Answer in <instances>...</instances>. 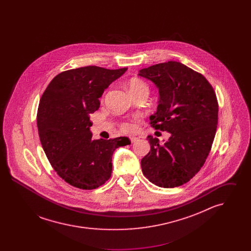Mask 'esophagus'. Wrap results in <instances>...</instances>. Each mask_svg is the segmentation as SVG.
I'll return each mask as SVG.
<instances>
[{"label": "esophagus", "instance_id": "esophagus-1", "mask_svg": "<svg viewBox=\"0 0 251 251\" xmlns=\"http://www.w3.org/2000/svg\"><path fill=\"white\" fill-rule=\"evenodd\" d=\"M137 139H138V138H137V137H134V136H131V137H130V140H131V143H134L135 141H137Z\"/></svg>", "mask_w": 251, "mask_h": 251}]
</instances>
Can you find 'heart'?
Here are the masks:
<instances>
[{
	"label": "heart",
	"mask_w": 251,
	"mask_h": 251,
	"mask_svg": "<svg viewBox=\"0 0 251 251\" xmlns=\"http://www.w3.org/2000/svg\"><path fill=\"white\" fill-rule=\"evenodd\" d=\"M129 90L131 93L135 92V91H139V90H145V91L149 92V87L142 80L132 79L129 83ZM121 129L124 131H131L133 129V125L131 124V122H123L121 124Z\"/></svg>",
	"instance_id": "1"
}]
</instances>
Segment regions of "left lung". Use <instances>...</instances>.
<instances>
[{
  "label": "left lung",
  "instance_id": "1",
  "mask_svg": "<svg viewBox=\"0 0 251 251\" xmlns=\"http://www.w3.org/2000/svg\"><path fill=\"white\" fill-rule=\"evenodd\" d=\"M138 75L159 89L151 126L170 133L164 144L148 136L151 151L141 160L144 176L164 188L182 185L201 170L212 148L218 121L214 88L202 74L176 61L142 69Z\"/></svg>",
  "mask_w": 251,
  "mask_h": 251
}]
</instances>
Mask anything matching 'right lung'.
<instances>
[{"label":"right lung","instance_id":"add662e5","mask_svg":"<svg viewBox=\"0 0 251 251\" xmlns=\"http://www.w3.org/2000/svg\"><path fill=\"white\" fill-rule=\"evenodd\" d=\"M127 70L87 66L61 72L40 99L36 122L42 148L59 177L74 187L102 185L111 177L115 150L131 144L125 136L93 140L89 118L103 91Z\"/></svg>","mask_w":251,"mask_h":251}]
</instances>
